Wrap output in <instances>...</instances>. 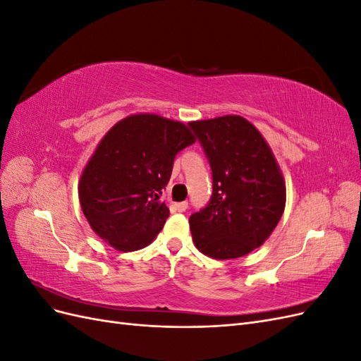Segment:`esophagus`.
I'll return each instance as SVG.
<instances>
[{"label":"esophagus","instance_id":"esophagus-1","mask_svg":"<svg viewBox=\"0 0 361 361\" xmlns=\"http://www.w3.org/2000/svg\"><path fill=\"white\" fill-rule=\"evenodd\" d=\"M174 209L178 212H185L188 209V202H179V203H174Z\"/></svg>","mask_w":361,"mask_h":361}]
</instances>
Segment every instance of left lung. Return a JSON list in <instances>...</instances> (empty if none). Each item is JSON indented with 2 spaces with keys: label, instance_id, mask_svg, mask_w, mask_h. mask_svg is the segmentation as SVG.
<instances>
[{
  "label": "left lung",
  "instance_id": "1",
  "mask_svg": "<svg viewBox=\"0 0 361 361\" xmlns=\"http://www.w3.org/2000/svg\"><path fill=\"white\" fill-rule=\"evenodd\" d=\"M212 170V195L190 216L194 244L214 259H235L264 244L285 211V180L267 141L241 116L188 123Z\"/></svg>",
  "mask_w": 361,
  "mask_h": 361
}]
</instances>
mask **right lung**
Listing matches in <instances>:
<instances>
[{"instance_id": "1", "label": "right lung", "mask_w": 361, "mask_h": 361, "mask_svg": "<svg viewBox=\"0 0 361 361\" xmlns=\"http://www.w3.org/2000/svg\"><path fill=\"white\" fill-rule=\"evenodd\" d=\"M195 141L188 126L157 114L116 123L97 146L78 185L87 221L122 251L149 245L169 218L161 202L176 155Z\"/></svg>"}]
</instances>
